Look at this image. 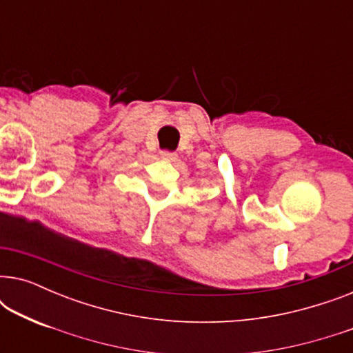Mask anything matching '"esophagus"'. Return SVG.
Masks as SVG:
<instances>
[{
    "instance_id": "34e87169",
    "label": "esophagus",
    "mask_w": 353,
    "mask_h": 353,
    "mask_svg": "<svg viewBox=\"0 0 353 353\" xmlns=\"http://www.w3.org/2000/svg\"><path fill=\"white\" fill-rule=\"evenodd\" d=\"M161 157L163 159V161H175L176 154L175 152H170V151H162L161 152Z\"/></svg>"
}]
</instances>
